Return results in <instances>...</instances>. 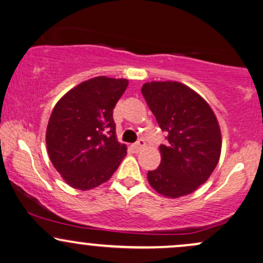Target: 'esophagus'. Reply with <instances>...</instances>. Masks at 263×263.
Wrapping results in <instances>:
<instances>
[{"instance_id": "esophagus-1", "label": "esophagus", "mask_w": 263, "mask_h": 263, "mask_svg": "<svg viewBox=\"0 0 263 263\" xmlns=\"http://www.w3.org/2000/svg\"><path fill=\"white\" fill-rule=\"evenodd\" d=\"M144 144H146V142H144L143 140H140L138 142H136V143H134L131 146V148H132V151H134V152H140V151L144 147Z\"/></svg>"}]
</instances>
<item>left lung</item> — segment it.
<instances>
[{
	"mask_svg": "<svg viewBox=\"0 0 263 263\" xmlns=\"http://www.w3.org/2000/svg\"><path fill=\"white\" fill-rule=\"evenodd\" d=\"M141 92L167 135L159 146L161 164L147 173L151 186L168 198L188 195L206 182L219 162L218 120L200 95L177 81H151Z\"/></svg>",
	"mask_w": 263,
	"mask_h": 263,
	"instance_id": "obj_1",
	"label": "left lung"
}]
</instances>
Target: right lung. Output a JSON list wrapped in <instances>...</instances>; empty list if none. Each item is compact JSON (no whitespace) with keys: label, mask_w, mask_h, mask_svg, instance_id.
Masks as SVG:
<instances>
[{"label":"right lung","mask_w":263,"mask_h":263,"mask_svg":"<svg viewBox=\"0 0 263 263\" xmlns=\"http://www.w3.org/2000/svg\"><path fill=\"white\" fill-rule=\"evenodd\" d=\"M127 85L126 79L98 77L57 102L45 135L48 155L73 188L87 190L107 182L127 153L117 142L112 117Z\"/></svg>","instance_id":"add662e5"}]
</instances>
